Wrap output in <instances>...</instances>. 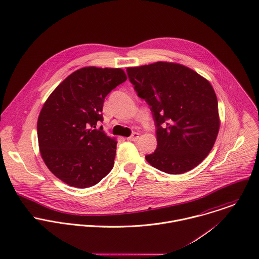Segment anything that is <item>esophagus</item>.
<instances>
[{"label": "esophagus", "mask_w": 259, "mask_h": 259, "mask_svg": "<svg viewBox=\"0 0 259 259\" xmlns=\"http://www.w3.org/2000/svg\"><path fill=\"white\" fill-rule=\"evenodd\" d=\"M139 136H140L139 133H133V134H132L130 137H128L127 139H128L129 141H137L138 138H139Z\"/></svg>", "instance_id": "1"}]
</instances>
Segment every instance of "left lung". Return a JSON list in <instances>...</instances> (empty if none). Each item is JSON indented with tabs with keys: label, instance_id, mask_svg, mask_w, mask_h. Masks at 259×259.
Here are the masks:
<instances>
[{
	"label": "left lung",
	"instance_id": "1",
	"mask_svg": "<svg viewBox=\"0 0 259 259\" xmlns=\"http://www.w3.org/2000/svg\"><path fill=\"white\" fill-rule=\"evenodd\" d=\"M138 97L151 108L157 148L145 157L156 169L182 174L199 165L211 151L220 127L218 103L209 81L194 70L159 61L128 67Z\"/></svg>",
	"mask_w": 259,
	"mask_h": 259
}]
</instances>
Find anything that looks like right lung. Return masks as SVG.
<instances>
[{"instance_id": "right-lung-1", "label": "right lung", "mask_w": 259, "mask_h": 259, "mask_svg": "<svg viewBox=\"0 0 259 259\" xmlns=\"http://www.w3.org/2000/svg\"><path fill=\"white\" fill-rule=\"evenodd\" d=\"M127 76L121 68H81L62 81L43 105L37 122L40 153L64 183L87 188L114 165L117 141L103 128L105 97Z\"/></svg>"}]
</instances>
